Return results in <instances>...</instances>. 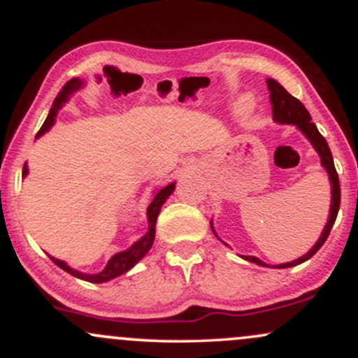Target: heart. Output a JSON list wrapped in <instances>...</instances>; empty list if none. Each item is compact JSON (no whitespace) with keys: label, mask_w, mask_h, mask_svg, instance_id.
<instances>
[{"label":"heart","mask_w":358,"mask_h":358,"mask_svg":"<svg viewBox=\"0 0 358 358\" xmlns=\"http://www.w3.org/2000/svg\"><path fill=\"white\" fill-rule=\"evenodd\" d=\"M249 104H250L249 97H245V99L241 101V104H239V114H241V116H245V114H249V110H250Z\"/></svg>","instance_id":"1"}]
</instances>
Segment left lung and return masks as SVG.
<instances>
[{"label":"left lung","instance_id":"obj_1","mask_svg":"<svg viewBox=\"0 0 358 358\" xmlns=\"http://www.w3.org/2000/svg\"><path fill=\"white\" fill-rule=\"evenodd\" d=\"M266 82H268V89H269V101H271V104H273V119L278 122V124L296 126L298 129L305 134V138L311 143V146L315 148L316 153H318L320 162H322V166L327 170L328 178H330V183H331L330 213H328V222H327V225H324L322 236H320V239L316 241V244L313 245V248L308 250L306 254H303L301 257L294 259V261H291V262H285V264L273 266L274 269H285V268H293V266L301 264V262H305L310 257H313L315 254L318 252V249L324 244L327 237L330 236V231H331V227H334V224L336 220V213H338V208H340V182H338V175H336L335 165H334V156H331V151H330V148H328L327 139L320 134L318 127L315 126V122H311V116H310V113L306 110L305 106H303L301 102L296 99V97L291 96V94L287 92V90L282 87L281 84H279V82H276L274 79H268ZM210 227H212L213 236H215L217 239L222 242V244H225V242L222 241L219 236H217L212 220H210ZM241 257L245 259V261H249V262H254V264H257V266H262V268H271L269 264H266L264 261H261V259L256 256H241Z\"/></svg>","mask_w":358,"mask_h":358}]
</instances>
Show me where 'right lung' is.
<instances>
[{
    "label": "right lung",
    "instance_id": "1",
    "mask_svg": "<svg viewBox=\"0 0 358 358\" xmlns=\"http://www.w3.org/2000/svg\"><path fill=\"white\" fill-rule=\"evenodd\" d=\"M85 85V82L79 79V77H76V79L69 80L67 84L64 85V89L60 90L59 96L55 97V101H53V106L50 109V113H48L47 119H45L43 126L40 127L38 134H36V138L43 136L45 133H47L50 127L55 124V117L57 114H59V110L64 108L65 104H67L69 99L72 97V94H76L77 90H80L82 87ZM28 175V166L27 163H24L23 166V178ZM175 192V182L173 183H168L166 187L159 188V190L155 192V196L153 200H151V203L148 205V210H146V217H148V232L145 236L141 237V239H138L134 242L133 245H131L129 249L126 250H121V252H116L113 257L109 259L108 264H106V268L101 271V273H96V274H87V273H82V271H77L71 268V266L67 264L65 261H62V259H57L50 256V259L53 262H55L57 266H59L60 269H64L65 273L72 274V276L82 279V281H89V282H108L110 279L121 276V274H126L127 271L133 269L134 266L138 264L139 261H141L143 257L146 256L148 250L151 249V245H153L155 242V234H156V219H158L159 215V210H162L163 203L166 202L168 196L171 195V193Z\"/></svg>",
    "mask_w": 358,
    "mask_h": 358
}]
</instances>
